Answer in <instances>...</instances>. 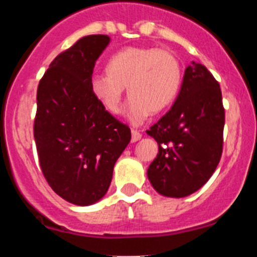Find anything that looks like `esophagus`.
Instances as JSON below:
<instances>
[{
    "instance_id": "34e87169",
    "label": "esophagus",
    "mask_w": 257,
    "mask_h": 257,
    "mask_svg": "<svg viewBox=\"0 0 257 257\" xmlns=\"http://www.w3.org/2000/svg\"><path fill=\"white\" fill-rule=\"evenodd\" d=\"M140 139H142V133L138 130H135V128H133V130H131V142L135 143Z\"/></svg>"
}]
</instances>
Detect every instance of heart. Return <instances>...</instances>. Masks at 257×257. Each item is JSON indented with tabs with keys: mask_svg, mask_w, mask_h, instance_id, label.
<instances>
[{
	"mask_svg": "<svg viewBox=\"0 0 257 257\" xmlns=\"http://www.w3.org/2000/svg\"><path fill=\"white\" fill-rule=\"evenodd\" d=\"M183 68L171 51L156 47H126L109 58L106 74H95L91 90L108 112H121L124 87L128 118L140 123L151 113L169 108L180 92Z\"/></svg>",
	"mask_w": 257,
	"mask_h": 257,
	"instance_id": "b5f03b06",
	"label": "heart"
}]
</instances>
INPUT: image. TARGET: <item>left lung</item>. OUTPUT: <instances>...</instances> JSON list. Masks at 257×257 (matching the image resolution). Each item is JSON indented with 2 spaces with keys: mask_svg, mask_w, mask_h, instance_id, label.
I'll return each mask as SVG.
<instances>
[{
  "mask_svg": "<svg viewBox=\"0 0 257 257\" xmlns=\"http://www.w3.org/2000/svg\"><path fill=\"white\" fill-rule=\"evenodd\" d=\"M224 123L219 82L205 65L192 61L174 105L147 130L158 143L148 169L154 189L181 198L203 187L221 158Z\"/></svg>",
  "mask_w": 257,
  "mask_h": 257,
  "instance_id": "obj_1",
  "label": "left lung"
}]
</instances>
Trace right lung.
Masks as SVG:
<instances>
[{
	"mask_svg": "<svg viewBox=\"0 0 257 257\" xmlns=\"http://www.w3.org/2000/svg\"><path fill=\"white\" fill-rule=\"evenodd\" d=\"M109 41L105 35L78 40L51 61L38 83L33 134L41 170L51 189L73 205L103 198L131 140L130 127L91 90L95 63Z\"/></svg>",
	"mask_w": 257,
	"mask_h": 257,
	"instance_id": "1",
	"label": "right lung"
}]
</instances>
